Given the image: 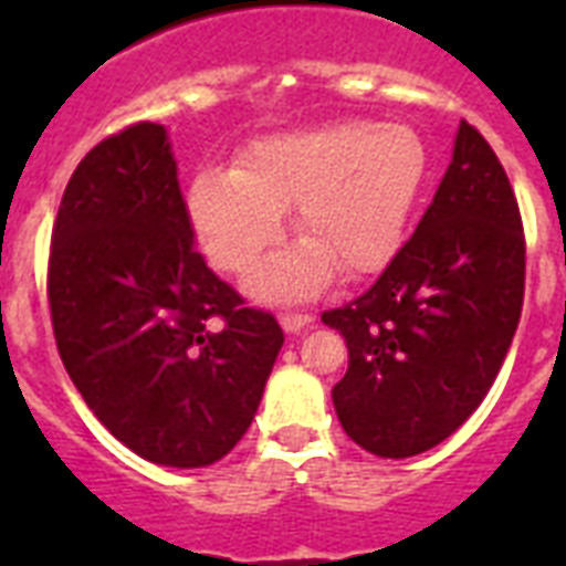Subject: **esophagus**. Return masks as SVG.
Wrapping results in <instances>:
<instances>
[{"label":"esophagus","mask_w":566,"mask_h":566,"mask_svg":"<svg viewBox=\"0 0 566 566\" xmlns=\"http://www.w3.org/2000/svg\"><path fill=\"white\" fill-rule=\"evenodd\" d=\"M279 323H282L284 332H302V328H308L311 323H314V317L311 314H302V311H282L279 314Z\"/></svg>","instance_id":"obj_1"}]
</instances>
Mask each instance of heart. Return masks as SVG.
I'll return each instance as SVG.
<instances>
[{"label": "heart", "instance_id": "b5f03b06", "mask_svg": "<svg viewBox=\"0 0 566 566\" xmlns=\"http://www.w3.org/2000/svg\"><path fill=\"white\" fill-rule=\"evenodd\" d=\"M426 146L405 123L340 119L261 137L234 170L190 181L188 213L205 255L247 273L279 240L293 208L300 243L252 275L261 300H308L335 266L346 279L378 273L405 238L426 181Z\"/></svg>", "mask_w": 566, "mask_h": 566}]
</instances>
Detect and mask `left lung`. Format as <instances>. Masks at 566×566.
Listing matches in <instances>:
<instances>
[{
    "label": "left lung",
    "mask_w": 566,
    "mask_h": 566,
    "mask_svg": "<svg viewBox=\"0 0 566 566\" xmlns=\"http://www.w3.org/2000/svg\"><path fill=\"white\" fill-rule=\"evenodd\" d=\"M526 240L491 144L461 119L420 226L370 291L326 311L349 349L332 390L349 438L378 458L447 440L482 405L517 332Z\"/></svg>",
    "instance_id": "left-lung-1"
}]
</instances>
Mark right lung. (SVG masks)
<instances>
[{
    "label": "right lung",
    "mask_w": 566,
    "mask_h": 566,
    "mask_svg": "<svg viewBox=\"0 0 566 566\" xmlns=\"http://www.w3.org/2000/svg\"><path fill=\"white\" fill-rule=\"evenodd\" d=\"M66 373L105 429L146 461L208 467L255 417L284 335L193 247L167 128L93 146L66 185L49 252Z\"/></svg>",
    "instance_id": "right-lung-1"
}]
</instances>
